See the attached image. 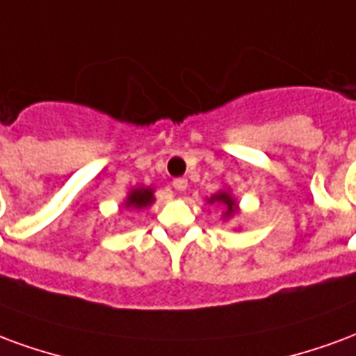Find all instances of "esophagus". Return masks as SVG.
I'll list each match as a JSON object with an SVG mask.
<instances>
[{
    "label": "esophagus",
    "instance_id": "obj_1",
    "mask_svg": "<svg viewBox=\"0 0 356 356\" xmlns=\"http://www.w3.org/2000/svg\"><path fill=\"white\" fill-rule=\"evenodd\" d=\"M172 186H175L176 191H186V189H188V180H186V178H176V180L172 181Z\"/></svg>",
    "mask_w": 356,
    "mask_h": 356
}]
</instances>
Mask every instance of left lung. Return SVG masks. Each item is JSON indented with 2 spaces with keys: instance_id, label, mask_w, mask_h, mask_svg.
<instances>
[{
  "instance_id": "left-lung-1",
  "label": "left lung",
  "mask_w": 356,
  "mask_h": 356,
  "mask_svg": "<svg viewBox=\"0 0 356 356\" xmlns=\"http://www.w3.org/2000/svg\"><path fill=\"white\" fill-rule=\"evenodd\" d=\"M214 201H218V203H224L225 207H227V212H225V216H232V214H235V210H237V204H235V201H233L232 197L227 195V193H218V195H214L212 199H210V203H214Z\"/></svg>"
}]
</instances>
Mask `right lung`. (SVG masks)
<instances>
[{"label":"right lung","instance_id":"1","mask_svg":"<svg viewBox=\"0 0 356 356\" xmlns=\"http://www.w3.org/2000/svg\"><path fill=\"white\" fill-rule=\"evenodd\" d=\"M153 203V191L152 189H134L129 199H127V207L129 209H142L147 204Z\"/></svg>","mask_w":356,"mask_h":356}]
</instances>
